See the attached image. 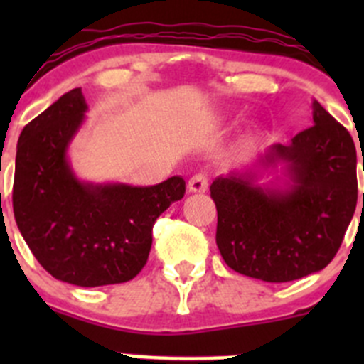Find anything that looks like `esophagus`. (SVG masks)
Instances as JSON below:
<instances>
[{"mask_svg": "<svg viewBox=\"0 0 364 364\" xmlns=\"http://www.w3.org/2000/svg\"><path fill=\"white\" fill-rule=\"evenodd\" d=\"M208 186H209L208 176L200 174V172H199V174L192 176V178L188 179V190H190V192H193V193L208 192Z\"/></svg>", "mask_w": 364, "mask_h": 364, "instance_id": "obj_1", "label": "esophagus"}]
</instances>
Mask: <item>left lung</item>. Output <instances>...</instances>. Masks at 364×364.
<instances>
[{
	"instance_id": "left-lung-1",
	"label": "left lung",
	"mask_w": 364,
	"mask_h": 364,
	"mask_svg": "<svg viewBox=\"0 0 364 364\" xmlns=\"http://www.w3.org/2000/svg\"><path fill=\"white\" fill-rule=\"evenodd\" d=\"M278 161L291 179L287 190L257 186L253 174L220 176L209 188L218 213L216 245L225 264L271 284L324 269L358 203L354 141L318 102L314 127L289 146H271L262 156L266 167Z\"/></svg>"
}]
</instances>
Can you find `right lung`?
<instances>
[{"instance_id":"obj_1","label":"right lung","mask_w":364,"mask_h":364,"mask_svg":"<svg viewBox=\"0 0 364 364\" xmlns=\"http://www.w3.org/2000/svg\"><path fill=\"white\" fill-rule=\"evenodd\" d=\"M87 111L80 87L29 121L17 142L14 216L47 273L79 287L123 284L148 262L156 218L185 196V179L155 186L82 183L67 149Z\"/></svg>"}]
</instances>
